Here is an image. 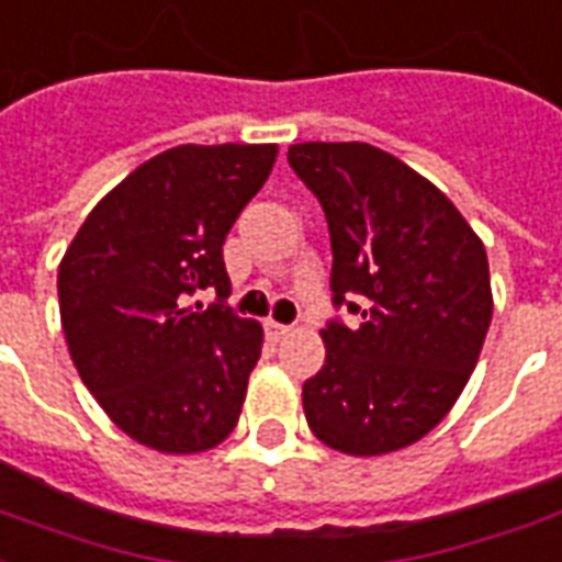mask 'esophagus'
<instances>
[{"label":"esophagus","instance_id":"1","mask_svg":"<svg viewBox=\"0 0 562 562\" xmlns=\"http://www.w3.org/2000/svg\"><path fill=\"white\" fill-rule=\"evenodd\" d=\"M266 336H269V341H281L284 336H290V326L278 324V321H266Z\"/></svg>","mask_w":562,"mask_h":562}]
</instances>
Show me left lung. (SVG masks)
<instances>
[{"label": "left lung", "mask_w": 562, "mask_h": 562, "mask_svg": "<svg viewBox=\"0 0 562 562\" xmlns=\"http://www.w3.org/2000/svg\"><path fill=\"white\" fill-rule=\"evenodd\" d=\"M288 160L324 205L333 302L360 314L353 329H321L326 360L302 384L305 420L351 457L408 448L479 363L493 317L484 245L439 187L381 147L302 142Z\"/></svg>", "instance_id": "left-lung-1"}]
</instances>
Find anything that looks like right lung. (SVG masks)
Listing matches in <instances>:
<instances>
[{
  "mask_svg": "<svg viewBox=\"0 0 562 562\" xmlns=\"http://www.w3.org/2000/svg\"><path fill=\"white\" fill-rule=\"evenodd\" d=\"M278 145H181L123 178L59 262L71 363L117 427L160 453L209 451L236 429L262 326L233 314L224 241ZM199 289L221 303L189 305Z\"/></svg>",
  "mask_w": 562,
  "mask_h": 562,
  "instance_id": "1",
  "label": "right lung"
}]
</instances>
